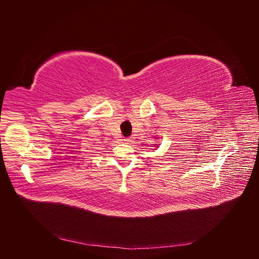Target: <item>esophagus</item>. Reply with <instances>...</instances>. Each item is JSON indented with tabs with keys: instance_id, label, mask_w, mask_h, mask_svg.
I'll list each match as a JSON object with an SVG mask.
<instances>
[{
	"instance_id": "esophagus-1",
	"label": "esophagus",
	"mask_w": 259,
	"mask_h": 259,
	"mask_svg": "<svg viewBox=\"0 0 259 259\" xmlns=\"http://www.w3.org/2000/svg\"><path fill=\"white\" fill-rule=\"evenodd\" d=\"M124 142L126 143V144H130V143H132V142H133V138H132V137H126V138H124Z\"/></svg>"
}]
</instances>
